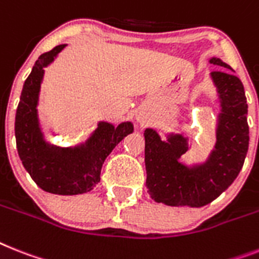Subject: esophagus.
<instances>
[{
	"label": "esophagus",
	"mask_w": 259,
	"mask_h": 259,
	"mask_svg": "<svg viewBox=\"0 0 259 259\" xmlns=\"http://www.w3.org/2000/svg\"><path fill=\"white\" fill-rule=\"evenodd\" d=\"M136 120H138L139 123H143V117L142 116H136Z\"/></svg>",
	"instance_id": "34e87169"
}]
</instances>
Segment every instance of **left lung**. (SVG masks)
<instances>
[{
	"label": "left lung",
	"instance_id": "left-lung-1",
	"mask_svg": "<svg viewBox=\"0 0 259 259\" xmlns=\"http://www.w3.org/2000/svg\"><path fill=\"white\" fill-rule=\"evenodd\" d=\"M209 62L225 67L210 74L221 107L214 149L205 163L188 166L180 161L181 156L189 149L188 138L170 134L164 142L155 130L147 128L144 131L145 184L149 196L156 202L169 206H204L226 191L242 169L249 148L247 103L243 84L233 74L232 67L220 58H211Z\"/></svg>",
	"mask_w": 259,
	"mask_h": 259
}]
</instances>
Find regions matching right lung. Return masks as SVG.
<instances>
[{
	"label": "right lung",
	"instance_id": "add662e5",
	"mask_svg": "<svg viewBox=\"0 0 259 259\" xmlns=\"http://www.w3.org/2000/svg\"><path fill=\"white\" fill-rule=\"evenodd\" d=\"M66 45L55 46L40 55L25 80L16 114L17 151L25 169L45 192L62 196L82 194L100 181V170L107 156L127 135L132 134L131 121L114 127L99 121L86 143L74 148L49 144L38 120V98L46 66L54 61Z\"/></svg>",
	"mask_w": 259,
	"mask_h": 259
}]
</instances>
